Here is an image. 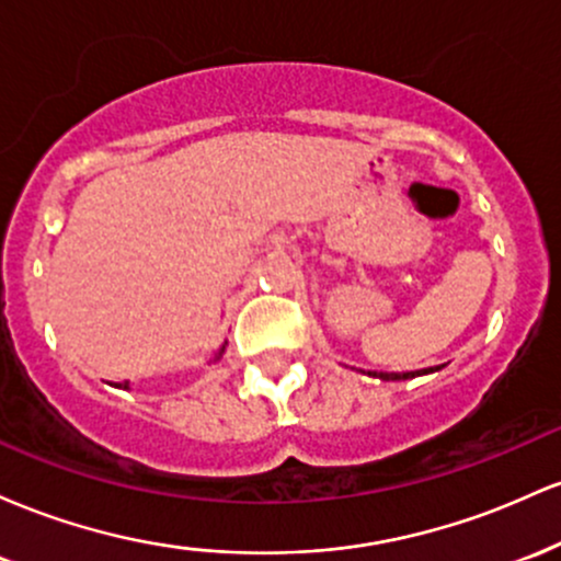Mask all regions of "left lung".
Instances as JSON below:
<instances>
[{"mask_svg": "<svg viewBox=\"0 0 561 561\" xmlns=\"http://www.w3.org/2000/svg\"><path fill=\"white\" fill-rule=\"evenodd\" d=\"M430 371H435V369H430ZM416 375H424V371H377L375 377L385 379V382H398V379H411Z\"/></svg>", "mask_w": 561, "mask_h": 561, "instance_id": "left-lung-1", "label": "left lung"}]
</instances>
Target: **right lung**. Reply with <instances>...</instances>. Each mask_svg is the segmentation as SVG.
I'll return each instance as SVG.
<instances>
[{"label": "right lung", "mask_w": 561, "mask_h": 561, "mask_svg": "<svg viewBox=\"0 0 561 561\" xmlns=\"http://www.w3.org/2000/svg\"><path fill=\"white\" fill-rule=\"evenodd\" d=\"M221 353H224V347H221ZM221 353H218V356H221ZM218 356H216V358H218ZM118 388H128V382H124V385H118Z\"/></svg>", "instance_id": "obj_1"}]
</instances>
